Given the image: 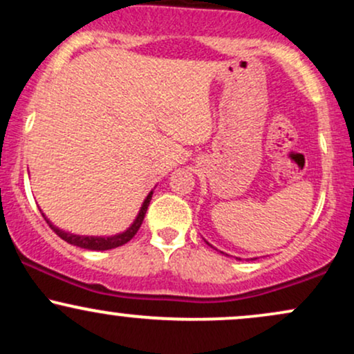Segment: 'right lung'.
<instances>
[{
    "mask_svg": "<svg viewBox=\"0 0 354 354\" xmlns=\"http://www.w3.org/2000/svg\"><path fill=\"white\" fill-rule=\"evenodd\" d=\"M151 196H153V191L151 193L146 196V200L143 203V206H141L140 213H138V216L135 219V223H133L131 226H129L128 230L124 231V233H120V234H115V236H109V238H98V236H78V234H71V233H66V231L56 228V226H53L50 221H48L46 218V223L50 225V228L55 231L56 234L61 239H64L66 243H70V245H75V246H80V248H84V250H93V251H104V250H113V248H118V246H123L124 243H128L129 239H131L135 234L138 233V230H140L141 223H143L145 219V214H146V209H148L149 206V201H151Z\"/></svg>",
    "mask_w": 354,
    "mask_h": 354,
    "instance_id": "right-lung-1",
    "label": "right lung"
}]
</instances>
